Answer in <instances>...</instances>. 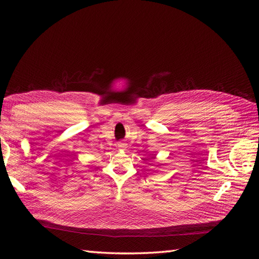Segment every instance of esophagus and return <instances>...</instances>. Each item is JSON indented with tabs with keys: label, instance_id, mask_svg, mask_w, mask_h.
<instances>
[{
	"label": "esophagus",
	"instance_id": "1",
	"mask_svg": "<svg viewBox=\"0 0 259 259\" xmlns=\"http://www.w3.org/2000/svg\"><path fill=\"white\" fill-rule=\"evenodd\" d=\"M117 146H119V148H125V144H123V143H119L117 144Z\"/></svg>",
	"mask_w": 259,
	"mask_h": 259
}]
</instances>
